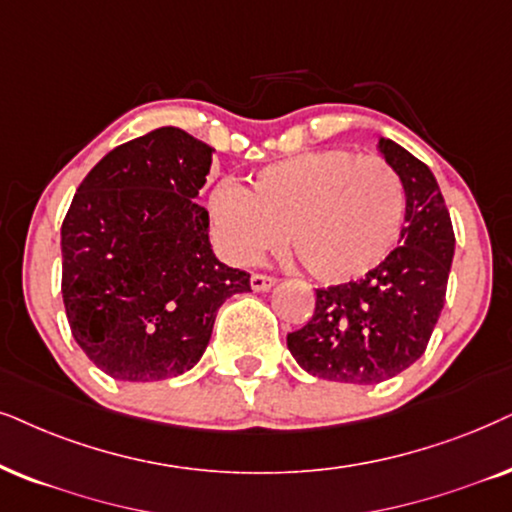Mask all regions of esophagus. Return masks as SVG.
<instances>
[{"instance_id":"34e87169","label":"esophagus","mask_w":512,"mask_h":512,"mask_svg":"<svg viewBox=\"0 0 512 512\" xmlns=\"http://www.w3.org/2000/svg\"><path fill=\"white\" fill-rule=\"evenodd\" d=\"M274 283H276L274 276H267V274H252L250 276V286H252V290H257V293H264V290H269Z\"/></svg>"}]
</instances>
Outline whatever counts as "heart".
I'll use <instances>...</instances> for the list:
<instances>
[{"label":"heart","instance_id":"heart-1","mask_svg":"<svg viewBox=\"0 0 512 512\" xmlns=\"http://www.w3.org/2000/svg\"><path fill=\"white\" fill-rule=\"evenodd\" d=\"M210 219L229 260L252 264L290 238L316 281L354 283L390 260L406 215L399 174L385 160L323 148L262 167L250 189H212Z\"/></svg>","mask_w":512,"mask_h":512}]
</instances>
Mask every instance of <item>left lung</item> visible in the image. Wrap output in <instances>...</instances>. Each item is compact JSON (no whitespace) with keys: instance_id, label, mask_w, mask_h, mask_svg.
<instances>
[{"instance_id":"8db88e82","label":"left lung","mask_w":512,"mask_h":512,"mask_svg":"<svg viewBox=\"0 0 512 512\" xmlns=\"http://www.w3.org/2000/svg\"><path fill=\"white\" fill-rule=\"evenodd\" d=\"M380 153L406 193L399 245L361 281L316 288L314 316L288 333L297 364L335 383L378 385L423 357L454 260V226L435 174L390 139H380Z\"/></svg>"}]
</instances>
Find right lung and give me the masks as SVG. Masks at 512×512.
Masks as SVG:
<instances>
[{
    "instance_id": "obj_1",
    "label": "right lung",
    "mask_w": 512,
    "mask_h": 512,
    "mask_svg": "<svg viewBox=\"0 0 512 512\" xmlns=\"http://www.w3.org/2000/svg\"><path fill=\"white\" fill-rule=\"evenodd\" d=\"M212 148L160 127L103 155L61 226V293L82 352L115 380L181 375L208 347L217 309L250 274L210 245L196 203Z\"/></svg>"
}]
</instances>
